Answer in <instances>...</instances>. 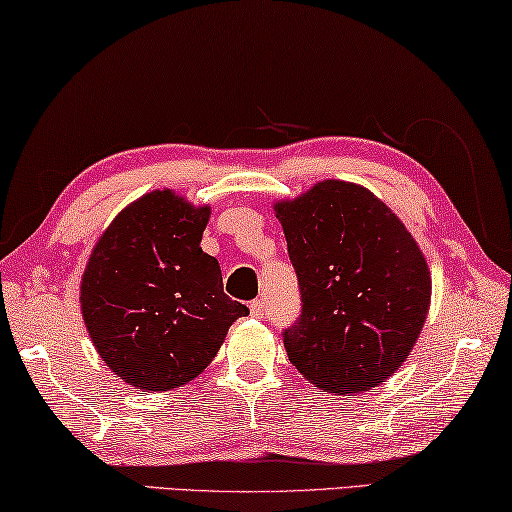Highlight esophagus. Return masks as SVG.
Instances as JSON below:
<instances>
[{"label": "esophagus", "instance_id": "obj_1", "mask_svg": "<svg viewBox=\"0 0 512 512\" xmlns=\"http://www.w3.org/2000/svg\"><path fill=\"white\" fill-rule=\"evenodd\" d=\"M250 314H253L255 319H264V314H266V305H264V300H262V298L250 300Z\"/></svg>", "mask_w": 512, "mask_h": 512}]
</instances>
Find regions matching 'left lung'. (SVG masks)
<instances>
[{"label": "left lung", "mask_w": 512, "mask_h": 512, "mask_svg": "<svg viewBox=\"0 0 512 512\" xmlns=\"http://www.w3.org/2000/svg\"><path fill=\"white\" fill-rule=\"evenodd\" d=\"M300 289L282 330L294 367L316 387L355 394L408 358L431 303L415 239L371 191L339 180L275 205Z\"/></svg>", "instance_id": "left-lung-1"}]
</instances>
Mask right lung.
Returning <instances> with one entry per match:
<instances>
[{
  "label": "right lung",
  "instance_id": "add662e5",
  "mask_svg": "<svg viewBox=\"0 0 512 512\" xmlns=\"http://www.w3.org/2000/svg\"><path fill=\"white\" fill-rule=\"evenodd\" d=\"M209 207L152 191L116 216L81 280L86 330L125 383L166 392L207 369L248 307L223 291L200 241Z\"/></svg>",
  "mask_w": 512,
  "mask_h": 512
}]
</instances>
